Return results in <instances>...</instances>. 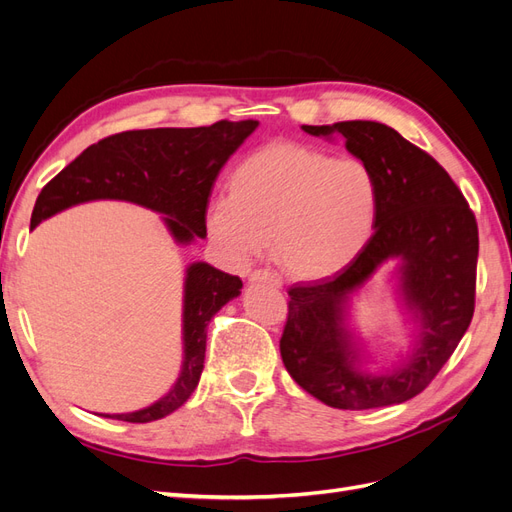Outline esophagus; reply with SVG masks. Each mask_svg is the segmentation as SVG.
I'll return each instance as SVG.
<instances>
[{
	"label": "esophagus",
	"instance_id": "1",
	"mask_svg": "<svg viewBox=\"0 0 512 512\" xmlns=\"http://www.w3.org/2000/svg\"><path fill=\"white\" fill-rule=\"evenodd\" d=\"M250 282L252 284H269V286H273V288H282V277L277 275V273H273L271 269H256L252 275H250Z\"/></svg>",
	"mask_w": 512,
	"mask_h": 512
}]
</instances>
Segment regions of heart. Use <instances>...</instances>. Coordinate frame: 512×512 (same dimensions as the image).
<instances>
[{
  "mask_svg": "<svg viewBox=\"0 0 512 512\" xmlns=\"http://www.w3.org/2000/svg\"><path fill=\"white\" fill-rule=\"evenodd\" d=\"M226 194L205 215L220 254L245 267L273 241L277 262L301 280L344 271L378 218V183L367 164L303 145L273 143L250 153L232 168Z\"/></svg>",
  "mask_w": 512,
  "mask_h": 512,
  "instance_id": "1",
  "label": "heart"
}]
</instances>
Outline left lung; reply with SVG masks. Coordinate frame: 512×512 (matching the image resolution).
I'll list each match as a JSON object with an SVG mask.
<instances>
[{"mask_svg":"<svg viewBox=\"0 0 512 512\" xmlns=\"http://www.w3.org/2000/svg\"><path fill=\"white\" fill-rule=\"evenodd\" d=\"M301 128L312 136H344L346 149L376 177L378 218L365 250L344 271L288 290L282 361L301 389L331 408L404 404L438 376L472 322L476 218L446 170L384 123ZM391 257L400 260V296L419 324L417 342L401 366L365 372L345 324L347 301Z\"/></svg>","mask_w":512,"mask_h":512,"instance_id":"8db88e82","label":"left lung"}]
</instances>
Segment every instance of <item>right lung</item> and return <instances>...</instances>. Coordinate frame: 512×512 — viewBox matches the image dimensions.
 <instances>
[{"label":"right lung","mask_w":512,"mask_h":512,"mask_svg":"<svg viewBox=\"0 0 512 512\" xmlns=\"http://www.w3.org/2000/svg\"><path fill=\"white\" fill-rule=\"evenodd\" d=\"M258 128V121H218L205 128L130 130L102 138L44 185L32 213L42 220L87 200L113 198L164 215L179 245L205 239L209 194L222 166ZM243 282L207 262L185 271L183 286V365L181 374L156 404L128 414H104L126 423H151L181 408L194 393L205 367L207 324L241 294Z\"/></svg>","instance_id":"obj_1"}]
</instances>
